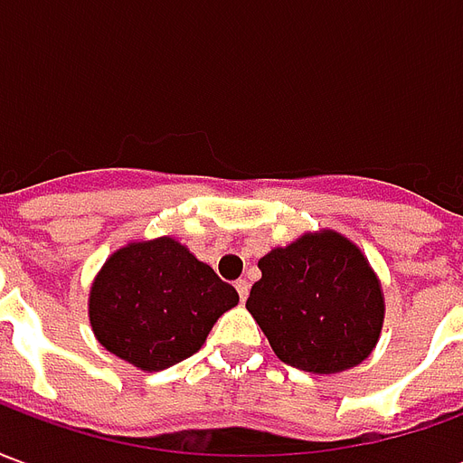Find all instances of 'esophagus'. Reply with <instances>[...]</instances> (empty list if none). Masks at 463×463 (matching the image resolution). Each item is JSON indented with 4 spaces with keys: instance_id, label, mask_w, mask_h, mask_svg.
Wrapping results in <instances>:
<instances>
[{
    "instance_id": "obj_1",
    "label": "esophagus",
    "mask_w": 463,
    "mask_h": 463,
    "mask_svg": "<svg viewBox=\"0 0 463 463\" xmlns=\"http://www.w3.org/2000/svg\"><path fill=\"white\" fill-rule=\"evenodd\" d=\"M235 290H238V295H241V302H245L248 300V292H250V282L238 280L235 282Z\"/></svg>"
}]
</instances>
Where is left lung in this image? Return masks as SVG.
Listing matches in <instances>:
<instances>
[{
  "label": "left lung",
  "mask_w": 463,
  "mask_h": 463,
  "mask_svg": "<svg viewBox=\"0 0 463 463\" xmlns=\"http://www.w3.org/2000/svg\"><path fill=\"white\" fill-rule=\"evenodd\" d=\"M262 278L245 307L290 367L337 374L372 354L384 292L354 242L337 231L305 232L258 260Z\"/></svg>",
  "instance_id": "1"
}]
</instances>
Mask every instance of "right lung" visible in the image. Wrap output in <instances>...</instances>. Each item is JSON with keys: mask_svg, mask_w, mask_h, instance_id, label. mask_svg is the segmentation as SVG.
Here are the masks:
<instances>
[{"mask_svg": "<svg viewBox=\"0 0 463 463\" xmlns=\"http://www.w3.org/2000/svg\"><path fill=\"white\" fill-rule=\"evenodd\" d=\"M238 300L208 262L163 235L126 242L104 262L89 290V322L111 354L161 372L195 354Z\"/></svg>", "mask_w": 463, "mask_h": 463, "instance_id": "obj_1", "label": "right lung"}]
</instances>
